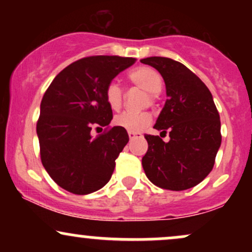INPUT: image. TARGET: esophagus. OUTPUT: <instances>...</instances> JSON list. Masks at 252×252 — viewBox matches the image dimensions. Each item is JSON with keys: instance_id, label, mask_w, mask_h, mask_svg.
Masks as SVG:
<instances>
[{"instance_id": "1", "label": "esophagus", "mask_w": 252, "mask_h": 252, "mask_svg": "<svg viewBox=\"0 0 252 252\" xmlns=\"http://www.w3.org/2000/svg\"><path fill=\"white\" fill-rule=\"evenodd\" d=\"M138 137H142V135L137 134V132H129V138L131 141L135 140V138H138Z\"/></svg>"}]
</instances>
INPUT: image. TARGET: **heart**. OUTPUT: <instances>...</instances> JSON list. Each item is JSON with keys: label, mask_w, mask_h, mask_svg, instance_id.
<instances>
[{"label": "heart", "mask_w": 252, "mask_h": 252, "mask_svg": "<svg viewBox=\"0 0 252 252\" xmlns=\"http://www.w3.org/2000/svg\"><path fill=\"white\" fill-rule=\"evenodd\" d=\"M129 79L137 88L148 92L149 103H154L156 94L161 91L163 86V79L161 74L154 68L148 66H141L129 73ZM105 98L109 106L115 111H118L123 105V91L116 82H111L105 90ZM152 122V117L148 112H123L117 115L114 124L118 128H122L129 132H140L148 126Z\"/></svg>", "instance_id": "heart-1"}]
</instances>
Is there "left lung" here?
Wrapping results in <instances>:
<instances>
[{
    "label": "left lung",
    "instance_id": "left-lung-1",
    "mask_svg": "<svg viewBox=\"0 0 252 252\" xmlns=\"http://www.w3.org/2000/svg\"><path fill=\"white\" fill-rule=\"evenodd\" d=\"M141 63L158 71L167 100L154 128L169 141L144 135L148 150L142 158L147 178L170 190L192 189L210 174L221 143L220 117L207 86L181 63L150 57Z\"/></svg>",
    "mask_w": 252,
    "mask_h": 252
}]
</instances>
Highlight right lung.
I'll return each mask as SVG.
<instances>
[{
    "label": "right lung",
    "instance_id": "1",
    "mask_svg": "<svg viewBox=\"0 0 252 252\" xmlns=\"http://www.w3.org/2000/svg\"><path fill=\"white\" fill-rule=\"evenodd\" d=\"M135 58L88 57L65 67L40 104L36 134L41 162L63 189L89 194L108 184L115 161L128 143L126 130L114 126L94 137L92 126H109L112 110L105 90Z\"/></svg>",
    "mask_w": 252,
    "mask_h": 252
}]
</instances>
